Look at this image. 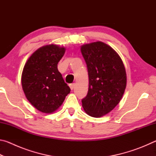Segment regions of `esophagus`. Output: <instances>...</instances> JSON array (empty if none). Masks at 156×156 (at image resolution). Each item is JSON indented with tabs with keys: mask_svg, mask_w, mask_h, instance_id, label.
<instances>
[{
	"mask_svg": "<svg viewBox=\"0 0 156 156\" xmlns=\"http://www.w3.org/2000/svg\"><path fill=\"white\" fill-rule=\"evenodd\" d=\"M75 85H76V84H75V83L69 84V87H70V89H72V90H73V89H74V87H75Z\"/></svg>",
	"mask_w": 156,
	"mask_h": 156,
	"instance_id": "esophagus-1",
	"label": "esophagus"
}]
</instances>
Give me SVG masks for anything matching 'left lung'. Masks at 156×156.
I'll use <instances>...</instances> for the list:
<instances>
[{"mask_svg":"<svg viewBox=\"0 0 156 156\" xmlns=\"http://www.w3.org/2000/svg\"><path fill=\"white\" fill-rule=\"evenodd\" d=\"M80 50L89 75L88 93L82 105L89 115L101 117L122 98L126 85L125 67L115 50L102 42L83 44Z\"/></svg>","mask_w":156,"mask_h":156,"instance_id":"8db88e82","label":"left lung"}]
</instances>
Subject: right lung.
<instances>
[{"mask_svg": "<svg viewBox=\"0 0 156 156\" xmlns=\"http://www.w3.org/2000/svg\"><path fill=\"white\" fill-rule=\"evenodd\" d=\"M66 49L47 44L34 51L23 68L21 83L29 102L40 112L51 113L61 106L71 89L58 70Z\"/></svg>", "mask_w": 156, "mask_h": 156, "instance_id": "add662e5", "label": "right lung"}]
</instances>
